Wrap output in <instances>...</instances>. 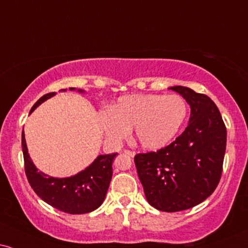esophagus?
<instances>
[{"label":"esophagus","instance_id":"34e87169","mask_svg":"<svg viewBox=\"0 0 248 248\" xmlns=\"http://www.w3.org/2000/svg\"><path fill=\"white\" fill-rule=\"evenodd\" d=\"M124 153H126V155H130V156H134L135 155H136L135 151H130V150H124Z\"/></svg>","mask_w":248,"mask_h":248}]
</instances>
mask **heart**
<instances>
[{"label":"heart","mask_w":248,"mask_h":248,"mask_svg":"<svg viewBox=\"0 0 248 248\" xmlns=\"http://www.w3.org/2000/svg\"><path fill=\"white\" fill-rule=\"evenodd\" d=\"M187 115V104L180 95L140 93L120 97L108 111L103 112V130L119 142L134 130L135 139L149 150L167 145L181 129Z\"/></svg>","instance_id":"1"}]
</instances>
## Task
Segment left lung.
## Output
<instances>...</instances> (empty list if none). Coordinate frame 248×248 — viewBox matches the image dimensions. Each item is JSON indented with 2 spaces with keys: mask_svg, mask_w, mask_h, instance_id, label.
<instances>
[{
  "mask_svg": "<svg viewBox=\"0 0 248 248\" xmlns=\"http://www.w3.org/2000/svg\"><path fill=\"white\" fill-rule=\"evenodd\" d=\"M191 108L186 130L155 152L135 155L146 200L162 212L192 208L214 192L221 180L227 128L207 95L186 87H171Z\"/></svg>",
  "mask_w": 248,
  "mask_h": 248,
  "instance_id": "left-lung-1",
  "label": "left lung"
}]
</instances>
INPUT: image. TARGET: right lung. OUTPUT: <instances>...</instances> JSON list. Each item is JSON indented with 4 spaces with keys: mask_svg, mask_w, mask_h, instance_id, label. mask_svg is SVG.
<instances>
[{
    "mask_svg": "<svg viewBox=\"0 0 248 248\" xmlns=\"http://www.w3.org/2000/svg\"><path fill=\"white\" fill-rule=\"evenodd\" d=\"M54 95L55 93L43 95L33 105L31 112H33L41 103ZM21 146H23L25 173L28 183L43 202L67 214L90 213L98 208L104 202L113 174L112 164L118 153L98 155L89 167L74 176L54 178L41 173L33 165L27 152L24 131L21 134Z\"/></svg>",
    "mask_w": 248,
    "mask_h": 248,
    "instance_id": "1",
    "label": "right lung"
}]
</instances>
